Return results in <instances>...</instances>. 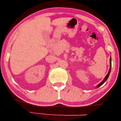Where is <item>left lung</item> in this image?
<instances>
[{
  "instance_id": "obj_1",
  "label": "left lung",
  "mask_w": 121,
  "mask_h": 121,
  "mask_svg": "<svg viewBox=\"0 0 121 121\" xmlns=\"http://www.w3.org/2000/svg\"><path fill=\"white\" fill-rule=\"evenodd\" d=\"M109 61H110V67H109V71H108V74H107V75H106V77H105V78L104 79L103 81H102V82H100V83L98 85H97V88L99 87V86H101V85H102V84L104 83V82H105V81L107 80V79H108V77H109V74H110V72H111V57H110V60H109Z\"/></svg>"
}]
</instances>
